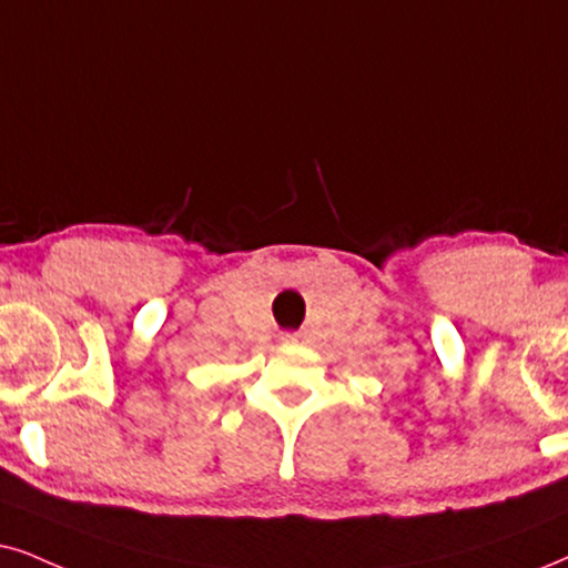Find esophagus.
Segmentation results:
<instances>
[{"label":"esophagus","mask_w":568,"mask_h":568,"mask_svg":"<svg viewBox=\"0 0 568 568\" xmlns=\"http://www.w3.org/2000/svg\"><path fill=\"white\" fill-rule=\"evenodd\" d=\"M280 341L283 343H296V335H291V333H285L283 337H280Z\"/></svg>","instance_id":"obj_1"}]
</instances>
